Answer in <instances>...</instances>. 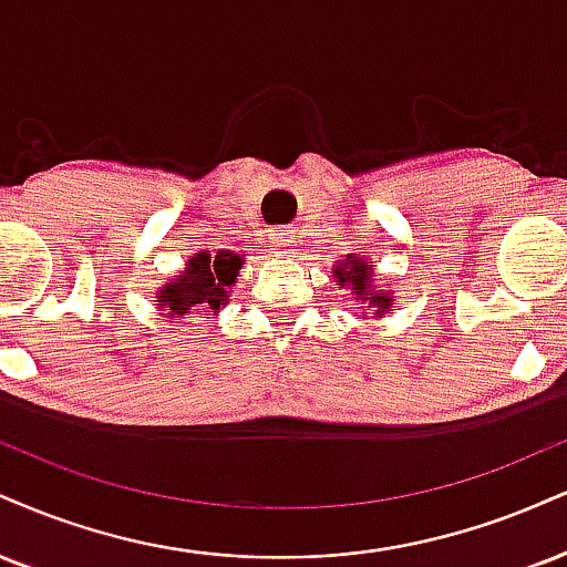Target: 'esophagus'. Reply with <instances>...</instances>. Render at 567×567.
<instances>
[{
    "mask_svg": "<svg viewBox=\"0 0 567 567\" xmlns=\"http://www.w3.org/2000/svg\"><path fill=\"white\" fill-rule=\"evenodd\" d=\"M288 250H290L288 237H277V240H275V254L277 256H288Z\"/></svg>",
    "mask_w": 567,
    "mask_h": 567,
    "instance_id": "34e87169",
    "label": "esophagus"
}]
</instances>
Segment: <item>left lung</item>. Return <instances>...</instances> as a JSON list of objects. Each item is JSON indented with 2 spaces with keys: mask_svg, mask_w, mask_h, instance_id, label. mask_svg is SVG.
I'll use <instances>...</instances> for the list:
<instances>
[{
  "mask_svg": "<svg viewBox=\"0 0 567 567\" xmlns=\"http://www.w3.org/2000/svg\"><path fill=\"white\" fill-rule=\"evenodd\" d=\"M332 279L343 290L351 292L353 301L364 303V311L361 313H374V317H383V313L393 311V292L380 290L374 285V271L372 261H364V258L357 254L346 256V261L332 264Z\"/></svg>",
  "mask_w": 567,
  "mask_h": 567,
  "instance_id": "1",
  "label": "left lung"
}]
</instances>
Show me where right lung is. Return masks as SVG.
I'll return each instance as SVG.
<instances>
[{"label": "right lung", "mask_w": 567, "mask_h": 567, "mask_svg": "<svg viewBox=\"0 0 567 567\" xmlns=\"http://www.w3.org/2000/svg\"><path fill=\"white\" fill-rule=\"evenodd\" d=\"M243 256L235 250H200L189 258L182 275H174L155 292V306L168 319H193L218 313L229 303L231 288L243 269Z\"/></svg>", "instance_id": "obj_1"}]
</instances>
